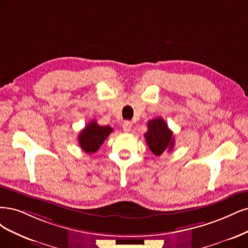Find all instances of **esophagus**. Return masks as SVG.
<instances>
[{"mask_svg":"<svg viewBox=\"0 0 248 248\" xmlns=\"http://www.w3.org/2000/svg\"><path fill=\"white\" fill-rule=\"evenodd\" d=\"M131 129H132V123L131 122L126 121L123 124V130H124V133H129L131 131Z\"/></svg>","mask_w":248,"mask_h":248,"instance_id":"34e87169","label":"esophagus"}]
</instances>
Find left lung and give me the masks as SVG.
I'll list each match as a JSON object with an SVG mask.
<instances>
[{
	"mask_svg": "<svg viewBox=\"0 0 248 248\" xmlns=\"http://www.w3.org/2000/svg\"><path fill=\"white\" fill-rule=\"evenodd\" d=\"M147 132L144 134L146 143L151 153L156 156L163 155L165 151H171L175 141L172 131L162 117L151 119L147 123Z\"/></svg>",
	"mask_w": 248,
	"mask_h": 248,
	"instance_id": "8db88e82",
	"label": "left lung"
}]
</instances>
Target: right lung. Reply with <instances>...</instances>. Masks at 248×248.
I'll return each mask as SVG.
<instances>
[{"label": "right lung", "instance_id": "right-lung-1", "mask_svg": "<svg viewBox=\"0 0 248 248\" xmlns=\"http://www.w3.org/2000/svg\"><path fill=\"white\" fill-rule=\"evenodd\" d=\"M112 127L109 125H100L95 121L87 124L84 129L78 135L79 145L86 154H94L101 147L103 142L107 139Z\"/></svg>", "mask_w": 248, "mask_h": 248}]
</instances>
